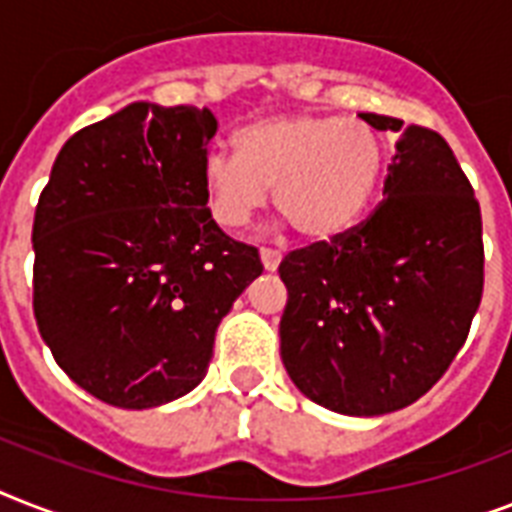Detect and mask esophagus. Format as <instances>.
Wrapping results in <instances>:
<instances>
[{
	"instance_id": "34e87169",
	"label": "esophagus",
	"mask_w": 512,
	"mask_h": 512,
	"mask_svg": "<svg viewBox=\"0 0 512 512\" xmlns=\"http://www.w3.org/2000/svg\"><path fill=\"white\" fill-rule=\"evenodd\" d=\"M260 260H263L265 271H276L281 265V252H276V249H260Z\"/></svg>"
}]
</instances>
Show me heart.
Wrapping results in <instances>:
<instances>
[{
	"instance_id": "heart-1",
	"label": "heart",
	"mask_w": 512,
	"mask_h": 512,
	"mask_svg": "<svg viewBox=\"0 0 512 512\" xmlns=\"http://www.w3.org/2000/svg\"><path fill=\"white\" fill-rule=\"evenodd\" d=\"M385 154L372 127L337 116H263L236 132V154L201 164L212 217L241 228L273 199L311 241H329L361 220L380 188Z\"/></svg>"
}]
</instances>
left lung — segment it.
<instances>
[{
    "label": "left lung",
    "instance_id": "left-lung-1",
    "mask_svg": "<svg viewBox=\"0 0 512 512\" xmlns=\"http://www.w3.org/2000/svg\"><path fill=\"white\" fill-rule=\"evenodd\" d=\"M396 132L380 207L332 244L279 265L289 380L313 404L380 417L425 396L468 337L484 292L481 209L438 132L382 114Z\"/></svg>",
    "mask_w": 512,
    "mask_h": 512
}]
</instances>
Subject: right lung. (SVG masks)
I'll use <instances>...</instances> for the list:
<instances>
[{
    "label": "right lung",
    "mask_w": 512,
    "mask_h": 512,
    "mask_svg": "<svg viewBox=\"0 0 512 512\" xmlns=\"http://www.w3.org/2000/svg\"><path fill=\"white\" fill-rule=\"evenodd\" d=\"M215 132L209 108L130 103L66 140L36 204V327L79 388L119 409L191 393L217 324L263 273L207 207Z\"/></svg>",
    "instance_id": "add662e5"
}]
</instances>
